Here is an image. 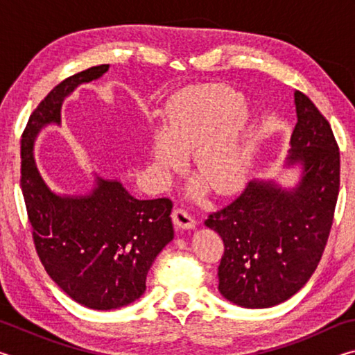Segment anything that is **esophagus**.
Listing matches in <instances>:
<instances>
[{
  "mask_svg": "<svg viewBox=\"0 0 355 355\" xmlns=\"http://www.w3.org/2000/svg\"><path fill=\"white\" fill-rule=\"evenodd\" d=\"M172 220L178 228H194L196 220L191 218L188 211H184L183 208H173L172 211Z\"/></svg>",
  "mask_w": 355,
  "mask_h": 355,
  "instance_id": "esophagus-1",
  "label": "esophagus"
}]
</instances>
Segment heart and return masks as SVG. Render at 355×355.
Returning a JSON list of instances; mask_svg holds the SVG:
<instances>
[{"mask_svg": "<svg viewBox=\"0 0 355 355\" xmlns=\"http://www.w3.org/2000/svg\"><path fill=\"white\" fill-rule=\"evenodd\" d=\"M243 97L222 84L184 89L171 100L164 127L150 139L152 169L159 178L183 164L192 153V171L216 194H227L241 183L249 159L248 120Z\"/></svg>", "mask_w": 355, "mask_h": 355, "instance_id": "b5f03b06", "label": "heart"}]
</instances>
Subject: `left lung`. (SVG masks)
<instances>
[{
    "label": "left lung",
    "instance_id": "obj_1",
    "mask_svg": "<svg viewBox=\"0 0 355 355\" xmlns=\"http://www.w3.org/2000/svg\"><path fill=\"white\" fill-rule=\"evenodd\" d=\"M297 123L288 164L302 163L296 188L250 182L235 200L209 213L205 225L219 233L224 255L219 291L245 309H266L299 291L326 249L340 191V150L307 95L296 91Z\"/></svg>",
    "mask_w": 355,
    "mask_h": 355
}]
</instances>
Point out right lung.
I'll list each match as a JSON object with an SVG mask.
<instances>
[{"label":"right lung","instance_id":"1","mask_svg":"<svg viewBox=\"0 0 355 355\" xmlns=\"http://www.w3.org/2000/svg\"><path fill=\"white\" fill-rule=\"evenodd\" d=\"M107 69L101 64L65 78L33 111L21 135L20 186L35 252L56 285L94 310L119 309L141 297L150 266L173 238L167 197L139 200L122 183L100 178L91 196L61 197L35 167L39 130L61 122L62 100Z\"/></svg>","mask_w":355,"mask_h":355}]
</instances>
